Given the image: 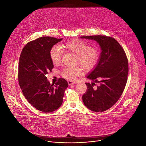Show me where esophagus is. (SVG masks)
I'll return each instance as SVG.
<instances>
[{
	"label": "esophagus",
	"instance_id": "obj_1",
	"mask_svg": "<svg viewBox=\"0 0 146 146\" xmlns=\"http://www.w3.org/2000/svg\"><path fill=\"white\" fill-rule=\"evenodd\" d=\"M68 84H69V86H71V85H73V84H76V82H73V81H68Z\"/></svg>",
	"mask_w": 146,
	"mask_h": 146
}]
</instances>
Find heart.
Returning <instances> with one entry per match:
<instances>
[{
	"label": "heart",
	"mask_w": 146,
	"mask_h": 146,
	"mask_svg": "<svg viewBox=\"0 0 146 146\" xmlns=\"http://www.w3.org/2000/svg\"><path fill=\"white\" fill-rule=\"evenodd\" d=\"M61 48L68 52L77 55V64H80L86 70L92 69L97 65L100 57V50L97 46L80 40H73L62 44ZM62 51L56 46H53L50 51V57L54 65H59L62 58ZM81 69L78 67H66L61 72V75L69 80H73L81 73Z\"/></svg>",
	"instance_id": "1"
}]
</instances>
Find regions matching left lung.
I'll return each mask as SVG.
<instances>
[{
    "label": "left lung",
    "instance_id": "8db88e82",
    "mask_svg": "<svg viewBox=\"0 0 146 146\" xmlns=\"http://www.w3.org/2000/svg\"><path fill=\"white\" fill-rule=\"evenodd\" d=\"M94 40L102 52L99 61L87 78L93 81L86 82L87 92L82 95L85 106L95 112L105 111L118 100L125 87L129 71L128 60L123 48L112 37L105 35L81 36ZM95 83H98L96 87Z\"/></svg>",
    "mask_w": 146,
    "mask_h": 146
}]
</instances>
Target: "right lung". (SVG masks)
<instances>
[{
	"label": "right lung",
	"mask_w": 146,
	"mask_h": 146,
	"mask_svg": "<svg viewBox=\"0 0 146 146\" xmlns=\"http://www.w3.org/2000/svg\"><path fill=\"white\" fill-rule=\"evenodd\" d=\"M62 38L41 37L28 43L23 48L19 59L18 82L23 93L37 110L52 112L63 102L68 82L59 78L51 84L46 74L54 68L50 57V49Z\"/></svg>",
	"instance_id": "obj_1"
}]
</instances>
